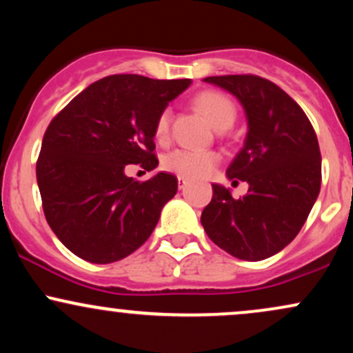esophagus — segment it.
<instances>
[{"instance_id":"obj_1","label":"esophagus","mask_w":353,"mask_h":353,"mask_svg":"<svg viewBox=\"0 0 353 353\" xmlns=\"http://www.w3.org/2000/svg\"><path fill=\"white\" fill-rule=\"evenodd\" d=\"M185 184H188V181H185L184 177H177V185H179L181 190L185 188Z\"/></svg>"}]
</instances>
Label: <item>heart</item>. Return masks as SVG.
Wrapping results in <instances>:
<instances>
[{
  "mask_svg": "<svg viewBox=\"0 0 353 353\" xmlns=\"http://www.w3.org/2000/svg\"><path fill=\"white\" fill-rule=\"evenodd\" d=\"M194 106L209 124L217 131H225L234 124L237 109L234 101L217 91H202L194 98ZM171 111L164 109L156 121V137L164 141L169 136ZM221 156L214 151H189V149H174L165 154L163 168L184 179H202L216 169Z\"/></svg>",
  "mask_w": 353,
  "mask_h": 353,
  "instance_id": "1",
  "label": "heart"
}]
</instances>
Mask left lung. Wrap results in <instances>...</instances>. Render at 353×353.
<instances>
[{
	"mask_svg": "<svg viewBox=\"0 0 353 353\" xmlns=\"http://www.w3.org/2000/svg\"><path fill=\"white\" fill-rule=\"evenodd\" d=\"M244 106L247 137L228 169L230 181L249 182L234 199L212 184V201L201 222L214 244L242 261L281 252L305 224L320 192L322 157L309 117L272 81L254 74L210 76Z\"/></svg>",
	"mask_w": 353,
	"mask_h": 353,
	"instance_id": "8db88e82",
	"label": "left lung"
}]
</instances>
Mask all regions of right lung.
Here are the masks:
<instances>
[{
    "label": "right lung",
    "instance_id": "obj_1",
    "mask_svg": "<svg viewBox=\"0 0 353 353\" xmlns=\"http://www.w3.org/2000/svg\"><path fill=\"white\" fill-rule=\"evenodd\" d=\"M190 79L112 74L79 92L52 117L36 163L48 224L72 254L111 264L148 241L176 176L149 181L124 174L128 164L152 171L156 121Z\"/></svg>",
    "mask_w": 353,
    "mask_h": 353
}]
</instances>
